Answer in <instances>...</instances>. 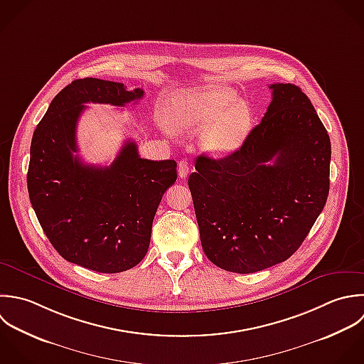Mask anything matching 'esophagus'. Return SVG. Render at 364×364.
Here are the masks:
<instances>
[{"label": "esophagus", "instance_id": "esophagus-1", "mask_svg": "<svg viewBox=\"0 0 364 364\" xmlns=\"http://www.w3.org/2000/svg\"><path fill=\"white\" fill-rule=\"evenodd\" d=\"M190 171V166H188V161L187 160H180L178 161V176L181 178H186L187 174Z\"/></svg>", "mask_w": 364, "mask_h": 364}]
</instances>
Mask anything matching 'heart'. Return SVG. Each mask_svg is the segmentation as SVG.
I'll use <instances>...</instances> for the list:
<instances>
[{
    "mask_svg": "<svg viewBox=\"0 0 364 364\" xmlns=\"http://www.w3.org/2000/svg\"><path fill=\"white\" fill-rule=\"evenodd\" d=\"M171 123L181 130H197L201 146L213 154H228L237 150L251 130V112L237 93L225 86H207L178 92L168 105Z\"/></svg>",
    "mask_w": 364,
    "mask_h": 364,
    "instance_id": "heart-1",
    "label": "heart"
}]
</instances>
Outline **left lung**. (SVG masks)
Here are the masks:
<instances>
[{
    "instance_id": "left-lung-1",
    "label": "left lung",
    "mask_w": 364,
    "mask_h": 364,
    "mask_svg": "<svg viewBox=\"0 0 364 364\" xmlns=\"http://www.w3.org/2000/svg\"><path fill=\"white\" fill-rule=\"evenodd\" d=\"M269 87L272 102L242 146L198 156L188 178L207 258L237 274L295 254L329 194L331 139L314 105L292 83Z\"/></svg>"
}]
</instances>
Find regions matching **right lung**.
Instances as JSON below:
<instances>
[{
  "instance_id": "obj_1",
  "label": "right lung",
  "mask_w": 364,
  "mask_h": 364,
  "mask_svg": "<svg viewBox=\"0 0 364 364\" xmlns=\"http://www.w3.org/2000/svg\"><path fill=\"white\" fill-rule=\"evenodd\" d=\"M143 95L119 82L76 79L53 97L31 141L28 193L45 235L62 258L102 274L127 271L144 258L177 163L141 159L126 140L110 166L85 164L75 154L76 126L86 103L124 106Z\"/></svg>"
}]
</instances>
